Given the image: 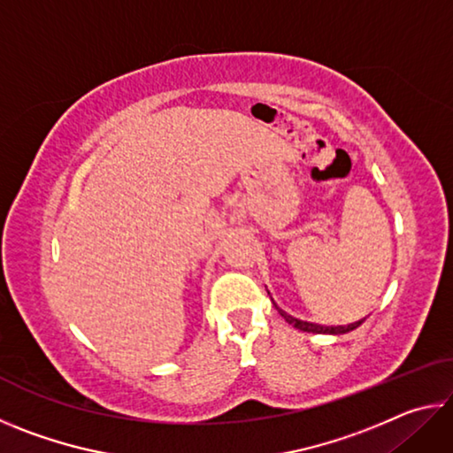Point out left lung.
Returning <instances> with one entry per match:
<instances>
[{
    "mask_svg": "<svg viewBox=\"0 0 453 453\" xmlns=\"http://www.w3.org/2000/svg\"><path fill=\"white\" fill-rule=\"evenodd\" d=\"M267 294H270V291H267ZM272 297V296H270ZM273 302V300H272ZM273 305H275V310H278V313L280 316L288 321L289 326H294L296 329H300V332H308V334H332V335H340V334H348V332H351V329H356V327H359L365 321V318L364 319H357V321H354V324H348V326H321V324H311V321H303V319H297V318H294V316H289L288 311H283L278 303L273 302Z\"/></svg>",
    "mask_w": 453,
    "mask_h": 453,
    "instance_id": "obj_1",
    "label": "left lung"
}]
</instances>
